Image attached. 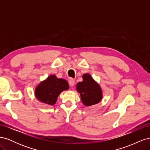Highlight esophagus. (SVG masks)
<instances>
[{
    "label": "esophagus",
    "mask_w": 150,
    "mask_h": 150,
    "mask_svg": "<svg viewBox=\"0 0 150 150\" xmlns=\"http://www.w3.org/2000/svg\"><path fill=\"white\" fill-rule=\"evenodd\" d=\"M69 85H70V86H71V87H72V86H73L74 85V84H75V81L72 79V78H71L70 79H69Z\"/></svg>",
    "instance_id": "1"
}]
</instances>
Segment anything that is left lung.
<instances>
[{
	"label": "left lung",
	"mask_w": 150,
	"mask_h": 150,
	"mask_svg": "<svg viewBox=\"0 0 150 150\" xmlns=\"http://www.w3.org/2000/svg\"><path fill=\"white\" fill-rule=\"evenodd\" d=\"M83 81L76 84V90L80 93L84 105L89 106L98 104L103 98V91L99 84L89 74L83 75Z\"/></svg>",
	"instance_id": "left-lung-1"
}]
</instances>
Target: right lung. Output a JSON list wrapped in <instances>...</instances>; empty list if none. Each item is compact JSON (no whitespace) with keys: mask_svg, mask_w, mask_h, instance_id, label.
Wrapping results in <instances>:
<instances>
[{"mask_svg":"<svg viewBox=\"0 0 150 150\" xmlns=\"http://www.w3.org/2000/svg\"><path fill=\"white\" fill-rule=\"evenodd\" d=\"M69 88L66 80L51 75L37 86L35 89V96L40 102L52 106L56 103L61 92Z\"/></svg>","mask_w":150,"mask_h":150,"instance_id":"add662e5","label":"right lung"}]
</instances>
